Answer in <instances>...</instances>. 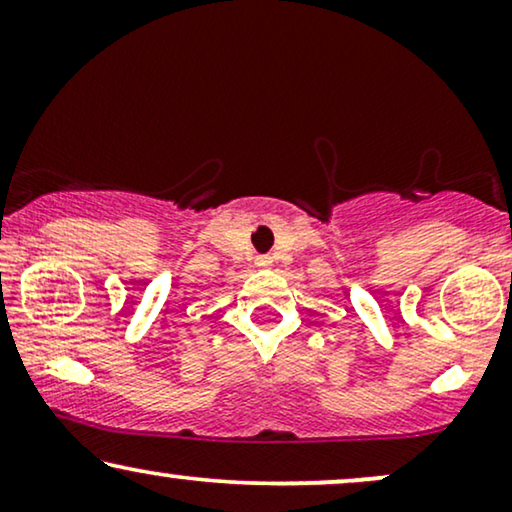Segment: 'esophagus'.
I'll return each mask as SVG.
<instances>
[{"mask_svg":"<svg viewBox=\"0 0 512 512\" xmlns=\"http://www.w3.org/2000/svg\"><path fill=\"white\" fill-rule=\"evenodd\" d=\"M272 258L270 256H258L256 258V268H270Z\"/></svg>","mask_w":512,"mask_h":512,"instance_id":"obj_1","label":"esophagus"}]
</instances>
